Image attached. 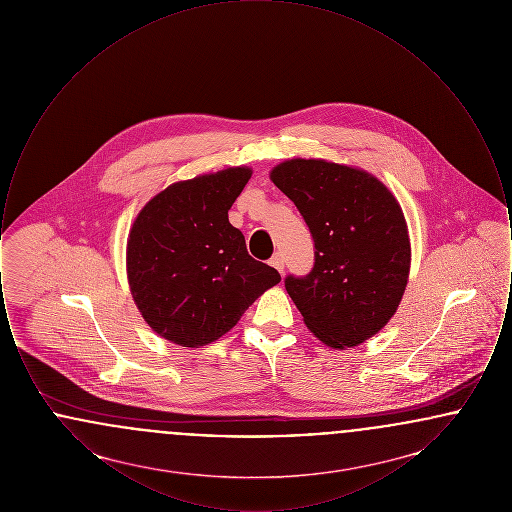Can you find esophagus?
Listing matches in <instances>:
<instances>
[{
  "instance_id": "esophagus-1",
  "label": "esophagus",
  "mask_w": 512,
  "mask_h": 512,
  "mask_svg": "<svg viewBox=\"0 0 512 512\" xmlns=\"http://www.w3.org/2000/svg\"><path fill=\"white\" fill-rule=\"evenodd\" d=\"M270 265L276 268L278 272H284V257H282V253H274V255L270 257Z\"/></svg>"
}]
</instances>
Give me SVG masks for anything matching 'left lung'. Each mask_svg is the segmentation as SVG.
Wrapping results in <instances>:
<instances>
[{"label": "left lung", "instance_id": "obj_1", "mask_svg": "<svg viewBox=\"0 0 512 512\" xmlns=\"http://www.w3.org/2000/svg\"><path fill=\"white\" fill-rule=\"evenodd\" d=\"M315 242V265L284 284L307 328L330 347H353L382 330L405 292L411 244L390 190L320 159H292L270 172Z\"/></svg>", "mask_w": 512, "mask_h": 512}]
</instances>
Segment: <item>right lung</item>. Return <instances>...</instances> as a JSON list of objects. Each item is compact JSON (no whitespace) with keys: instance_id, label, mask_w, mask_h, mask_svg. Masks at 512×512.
I'll list each match as a JSON object with an SVG mask.
<instances>
[{"instance_id":"1","label":"right lung","mask_w":512,"mask_h":512,"mask_svg":"<svg viewBox=\"0 0 512 512\" xmlns=\"http://www.w3.org/2000/svg\"><path fill=\"white\" fill-rule=\"evenodd\" d=\"M251 178L245 167L172 184L140 211L126 267L134 301L165 340L199 347L219 340L245 309L280 282L255 261L228 211Z\"/></svg>"}]
</instances>
